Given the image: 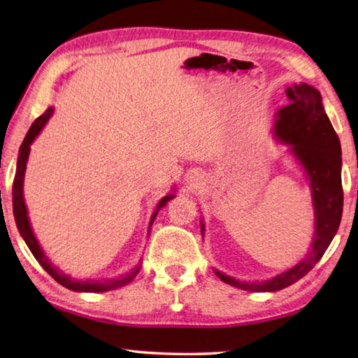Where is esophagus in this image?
I'll list each match as a JSON object with an SVG mask.
<instances>
[{
    "mask_svg": "<svg viewBox=\"0 0 358 358\" xmlns=\"http://www.w3.org/2000/svg\"><path fill=\"white\" fill-rule=\"evenodd\" d=\"M192 178H194V177H192Z\"/></svg>",
    "mask_w": 358,
    "mask_h": 358,
    "instance_id": "1",
    "label": "esophagus"
}]
</instances>
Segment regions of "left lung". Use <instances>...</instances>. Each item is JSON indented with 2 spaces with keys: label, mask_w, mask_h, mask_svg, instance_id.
I'll use <instances>...</instances> for the list:
<instances>
[{
  "label": "left lung",
  "mask_w": 358,
  "mask_h": 358,
  "mask_svg": "<svg viewBox=\"0 0 358 358\" xmlns=\"http://www.w3.org/2000/svg\"><path fill=\"white\" fill-rule=\"evenodd\" d=\"M288 106L278 109L274 134L278 142L289 145V152L307 173L315 210V233L310 250L288 271L263 282H241L214 269L220 280L231 287L252 292H272L289 287L308 274L332 243L341 222V144L324 111L320 90L310 84L287 87ZM201 235L205 224L200 220Z\"/></svg>",
  "instance_id": "obj_1"
}]
</instances>
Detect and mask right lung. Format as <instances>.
Listing matches in <instances>:
<instances>
[{
  "mask_svg": "<svg viewBox=\"0 0 358 358\" xmlns=\"http://www.w3.org/2000/svg\"><path fill=\"white\" fill-rule=\"evenodd\" d=\"M53 108H48L41 117H37L32 123L29 131L26 133L23 144L20 147V152H18V159H17V171H15V178H14V186H12V206H14V217H15V224L17 229L20 231L22 238L24 239L26 245L29 247V250L34 258L38 262V264L48 272V274L55 278V280L66 287L71 291H78V292H105V291H111L115 288L125 287L127 283H129L133 278L139 274L141 269V263L133 268L127 274H123L120 277L115 278H103V280H76V278H71L66 272H62L61 269H57L56 266L51 264L50 258L45 255V252L42 250L41 244L32 233L31 224H29V217H28V210H26L24 205V197H23V180H24V172H26V162H28L29 158V150H31V144L34 142V139L37 138L41 131L43 129V127L47 125V122L50 120V117L53 115ZM175 197V194H167L166 197H162L159 200V203L157 206V210L152 214L150 224H148V233L152 230L153 220L155 217L158 216V213L162 206H166V203L169 200H172Z\"/></svg>",
  "mask_w": 358,
  "mask_h": 358,
  "instance_id": "1",
  "label": "right lung"
}]
</instances>
